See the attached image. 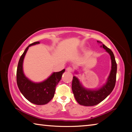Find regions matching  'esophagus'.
<instances>
[{
  "instance_id": "esophagus-1",
  "label": "esophagus",
  "mask_w": 132,
  "mask_h": 132,
  "mask_svg": "<svg viewBox=\"0 0 132 132\" xmlns=\"http://www.w3.org/2000/svg\"><path fill=\"white\" fill-rule=\"evenodd\" d=\"M66 70L69 71V72H72L73 70V69L71 68V67H68V68L66 69Z\"/></svg>"
}]
</instances>
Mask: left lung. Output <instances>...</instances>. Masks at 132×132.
<instances>
[{
  "label": "left lung",
  "instance_id": "left-lung-1",
  "mask_svg": "<svg viewBox=\"0 0 132 132\" xmlns=\"http://www.w3.org/2000/svg\"><path fill=\"white\" fill-rule=\"evenodd\" d=\"M98 43L102 44L97 41ZM101 48H103L111 56V69L105 83L98 89H89L82 86L81 82L77 77L73 76L71 88L75 99L81 105L94 106L100 103L108 97L115 87L117 77V64L116 63L114 55L110 49L104 44H101ZM76 74L78 71H75Z\"/></svg>",
  "mask_w": 132,
  "mask_h": 132
}]
</instances>
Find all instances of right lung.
Returning <instances> with one entry per match:
<instances>
[{"mask_svg": "<svg viewBox=\"0 0 132 132\" xmlns=\"http://www.w3.org/2000/svg\"><path fill=\"white\" fill-rule=\"evenodd\" d=\"M35 42L26 48L21 56L17 69V84L22 94L28 101L32 104L42 105L48 103L55 94L56 86L61 80L65 69L59 72H53L43 81L35 82L27 77L23 71V61L29 47L39 44Z\"/></svg>", "mask_w": 132, "mask_h": 132, "instance_id": "1", "label": "right lung"}]
</instances>
